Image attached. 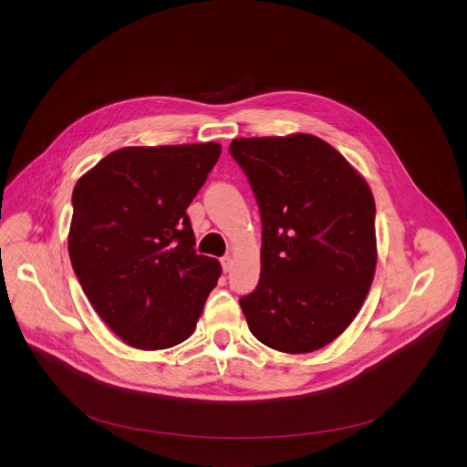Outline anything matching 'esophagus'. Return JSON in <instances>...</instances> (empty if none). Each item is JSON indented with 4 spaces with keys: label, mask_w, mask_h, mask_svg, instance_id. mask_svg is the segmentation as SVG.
I'll return each instance as SVG.
<instances>
[{
    "label": "esophagus",
    "mask_w": 467,
    "mask_h": 467,
    "mask_svg": "<svg viewBox=\"0 0 467 467\" xmlns=\"http://www.w3.org/2000/svg\"><path fill=\"white\" fill-rule=\"evenodd\" d=\"M220 262H222V270H223V272H229V270H231V265H233V258H231L229 254L222 256V258H220Z\"/></svg>",
    "instance_id": "1"
}]
</instances>
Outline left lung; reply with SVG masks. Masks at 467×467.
Masks as SVG:
<instances>
[{"instance_id": "obj_1", "label": "left lung", "mask_w": 467, "mask_h": 467, "mask_svg": "<svg viewBox=\"0 0 467 467\" xmlns=\"http://www.w3.org/2000/svg\"><path fill=\"white\" fill-rule=\"evenodd\" d=\"M229 153L254 193L260 279L240 297L256 340L310 353L358 314L377 264L375 202L366 181L312 135L236 139Z\"/></svg>"}]
</instances>
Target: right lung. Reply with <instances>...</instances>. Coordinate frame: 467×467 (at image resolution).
Returning <instances> with one entry per match:
<instances>
[{"label": "right lung", "mask_w": 467, "mask_h": 467, "mask_svg": "<svg viewBox=\"0 0 467 467\" xmlns=\"http://www.w3.org/2000/svg\"><path fill=\"white\" fill-rule=\"evenodd\" d=\"M220 144L123 148L72 193L70 260L88 301L125 344L157 351L184 342L222 265L197 254L188 205Z\"/></svg>", "instance_id": "obj_1"}]
</instances>
